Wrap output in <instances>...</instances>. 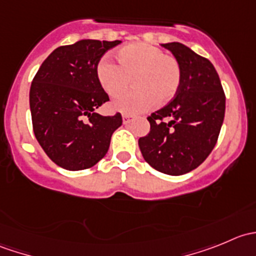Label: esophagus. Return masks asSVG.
Here are the masks:
<instances>
[{"label":"esophagus","instance_id":"obj_1","mask_svg":"<svg viewBox=\"0 0 256 256\" xmlns=\"http://www.w3.org/2000/svg\"><path fill=\"white\" fill-rule=\"evenodd\" d=\"M131 121H132V118H131L130 115H122L124 125H128V124H130Z\"/></svg>","mask_w":256,"mask_h":256}]
</instances>
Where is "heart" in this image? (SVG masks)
Listing matches in <instances>:
<instances>
[{
  "label": "heart",
  "instance_id": "1",
  "mask_svg": "<svg viewBox=\"0 0 256 256\" xmlns=\"http://www.w3.org/2000/svg\"><path fill=\"white\" fill-rule=\"evenodd\" d=\"M118 66L102 58L96 66L100 86L112 98H118L132 82L134 89L114 102L115 112L135 115L164 104L176 95L180 84V66L174 56L147 43H132L116 53Z\"/></svg>",
  "mask_w": 256,
  "mask_h": 256
}]
</instances>
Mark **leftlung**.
I'll list each match as a JSON object with an SVG mask.
<instances>
[{
    "label": "left lung",
    "instance_id": "8db88e82",
    "mask_svg": "<svg viewBox=\"0 0 256 256\" xmlns=\"http://www.w3.org/2000/svg\"><path fill=\"white\" fill-rule=\"evenodd\" d=\"M180 66L176 96L147 118L150 132L138 138L144 161L162 174L180 176L197 168L218 140L226 95L213 64L178 42L161 44ZM170 118L164 123L162 118Z\"/></svg>",
    "mask_w": 256,
    "mask_h": 256
}]
</instances>
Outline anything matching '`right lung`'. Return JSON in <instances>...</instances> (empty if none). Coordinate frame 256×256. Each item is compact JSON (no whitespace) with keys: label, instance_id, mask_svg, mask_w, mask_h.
I'll return each mask as SVG.
<instances>
[{"label":"right lung","instance_id":"obj_1","mask_svg":"<svg viewBox=\"0 0 256 256\" xmlns=\"http://www.w3.org/2000/svg\"><path fill=\"white\" fill-rule=\"evenodd\" d=\"M121 40H82L54 49L38 69L30 90L33 131L47 156L59 167L80 171L106 154L120 114L95 110L109 96L96 79V66Z\"/></svg>","mask_w":256,"mask_h":256}]
</instances>
